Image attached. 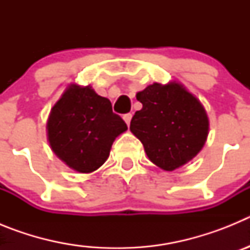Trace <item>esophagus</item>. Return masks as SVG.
<instances>
[{
  "label": "esophagus",
  "instance_id": "obj_1",
  "mask_svg": "<svg viewBox=\"0 0 250 250\" xmlns=\"http://www.w3.org/2000/svg\"><path fill=\"white\" fill-rule=\"evenodd\" d=\"M131 118H132V115L131 114H125L124 115V120H125V123L127 124V126L130 125V121H131Z\"/></svg>",
  "mask_w": 250,
  "mask_h": 250
}]
</instances>
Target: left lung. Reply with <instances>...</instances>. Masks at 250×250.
<instances>
[{"label": "left lung", "mask_w": 250, "mask_h": 250, "mask_svg": "<svg viewBox=\"0 0 250 250\" xmlns=\"http://www.w3.org/2000/svg\"><path fill=\"white\" fill-rule=\"evenodd\" d=\"M136 99L143 109L132 116L130 131L152 164L173 171L199 154L209 134V119L203 104L183 83H154Z\"/></svg>", "instance_id": "8db88e82"}]
</instances>
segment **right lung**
Masks as SVG:
<instances>
[{
  "instance_id": "obj_1",
  "label": "right lung",
  "mask_w": 250,
  "mask_h": 250,
  "mask_svg": "<svg viewBox=\"0 0 250 250\" xmlns=\"http://www.w3.org/2000/svg\"><path fill=\"white\" fill-rule=\"evenodd\" d=\"M47 140L55 155L77 173L89 174L107 160L114 140L127 130L109 99L91 86L71 83L52 106Z\"/></svg>"
}]
</instances>
